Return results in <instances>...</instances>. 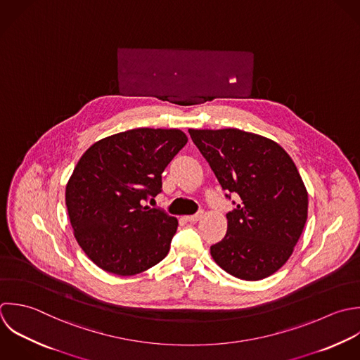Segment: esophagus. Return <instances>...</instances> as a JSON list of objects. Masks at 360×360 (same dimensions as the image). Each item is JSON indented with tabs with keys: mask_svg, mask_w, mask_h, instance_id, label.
<instances>
[{
	"mask_svg": "<svg viewBox=\"0 0 360 360\" xmlns=\"http://www.w3.org/2000/svg\"><path fill=\"white\" fill-rule=\"evenodd\" d=\"M203 217V212H199L196 214H192V216H185V220L186 221H191V223H195L198 220H200Z\"/></svg>",
	"mask_w": 360,
	"mask_h": 360,
	"instance_id": "esophagus-1",
	"label": "esophagus"
}]
</instances>
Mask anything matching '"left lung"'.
I'll return each mask as SVG.
<instances>
[{"instance_id":"obj_1","label":"left lung","mask_w":360,"mask_h":360,"mask_svg":"<svg viewBox=\"0 0 360 360\" xmlns=\"http://www.w3.org/2000/svg\"><path fill=\"white\" fill-rule=\"evenodd\" d=\"M189 134L221 188L240 196L227 213L226 237L210 247L214 262L243 281L274 275L307 221L309 193L296 164L276 141L255 133L189 129Z\"/></svg>"}]
</instances>
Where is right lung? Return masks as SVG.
I'll list each match as a JSON object with an SVG mask.
<instances>
[{
  "label": "right lung",
  "mask_w": 360,
  "mask_h": 360,
  "mask_svg": "<svg viewBox=\"0 0 360 360\" xmlns=\"http://www.w3.org/2000/svg\"><path fill=\"white\" fill-rule=\"evenodd\" d=\"M188 143L179 129L140 127L94 143L65 186L74 237L86 257L117 276L162 261L178 220L144 205L161 192V174Z\"/></svg>",
  "instance_id": "obj_1"
}]
</instances>
